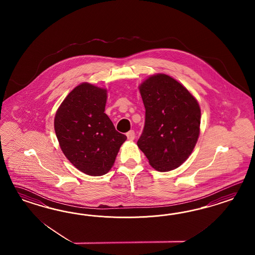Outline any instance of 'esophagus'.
<instances>
[{
	"instance_id": "obj_1",
	"label": "esophagus",
	"mask_w": 255,
	"mask_h": 255,
	"mask_svg": "<svg viewBox=\"0 0 255 255\" xmlns=\"http://www.w3.org/2000/svg\"><path fill=\"white\" fill-rule=\"evenodd\" d=\"M126 135H127V138H128V140H130V141L133 140L134 137H135V133H134V131H132V130L128 131V132L126 133Z\"/></svg>"
}]
</instances>
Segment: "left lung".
Segmentation results:
<instances>
[{
  "mask_svg": "<svg viewBox=\"0 0 255 255\" xmlns=\"http://www.w3.org/2000/svg\"><path fill=\"white\" fill-rule=\"evenodd\" d=\"M139 90L146 116L137 146L155 169H175L188 159L197 142L199 105L185 87L164 74L148 77Z\"/></svg>",
  "mask_w": 255,
  "mask_h": 255,
  "instance_id": "left-lung-1",
  "label": "left lung"
}]
</instances>
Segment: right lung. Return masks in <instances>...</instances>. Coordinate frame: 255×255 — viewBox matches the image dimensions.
<instances>
[{
  "instance_id": "right-lung-1",
  "label": "right lung",
  "mask_w": 255,
  "mask_h": 255,
  "mask_svg": "<svg viewBox=\"0 0 255 255\" xmlns=\"http://www.w3.org/2000/svg\"><path fill=\"white\" fill-rule=\"evenodd\" d=\"M107 90L82 83L63 100L54 120L62 152L77 169L103 176L111 169L127 139L105 113Z\"/></svg>"
}]
</instances>
